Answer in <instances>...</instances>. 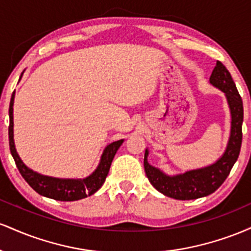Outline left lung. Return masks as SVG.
I'll return each mask as SVG.
<instances>
[{"label": "left lung", "mask_w": 251, "mask_h": 251, "mask_svg": "<svg viewBox=\"0 0 251 251\" xmlns=\"http://www.w3.org/2000/svg\"><path fill=\"white\" fill-rule=\"evenodd\" d=\"M210 83L226 94L231 113V131L229 142L220 159L205 168L190 170L180 175L168 176L159 169L150 165L148 162L149 150H145L144 168L150 183L155 190L175 200H196L215 192L226 179L240 154L243 102L229 71L221 61L216 63L210 76Z\"/></svg>", "instance_id": "1"}]
</instances>
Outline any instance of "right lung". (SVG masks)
Returning a JSON list of instances; mask_svg holds the SVG:
<instances>
[{"instance_id": "obj_1", "label": "right lung", "mask_w": 251, "mask_h": 251, "mask_svg": "<svg viewBox=\"0 0 251 251\" xmlns=\"http://www.w3.org/2000/svg\"><path fill=\"white\" fill-rule=\"evenodd\" d=\"M14 98H15V92H13L9 105V128H8V133H9L10 153L13 155L14 160H15L20 174L31 186V189L35 190L39 195L51 198V200L73 201L93 195L94 192H97L98 190L101 188L103 181H105L108 175L112 160H113L118 149L124 143V139L117 140V142H113L106 146L96 171L88 177L83 178V179H62V178H54L40 175L27 168L16 152L15 143H14Z\"/></svg>"}]
</instances>
